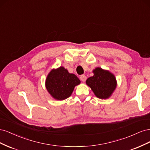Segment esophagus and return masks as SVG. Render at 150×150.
I'll list each match as a JSON object with an SVG mask.
<instances>
[{
	"instance_id": "esophagus-1",
	"label": "esophagus",
	"mask_w": 150,
	"mask_h": 150,
	"mask_svg": "<svg viewBox=\"0 0 150 150\" xmlns=\"http://www.w3.org/2000/svg\"><path fill=\"white\" fill-rule=\"evenodd\" d=\"M86 79H87V78H86V76L85 75H81L80 76V79L81 81H82L83 82H85Z\"/></svg>"
}]
</instances>
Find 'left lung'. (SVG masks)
<instances>
[{
	"mask_svg": "<svg viewBox=\"0 0 150 150\" xmlns=\"http://www.w3.org/2000/svg\"><path fill=\"white\" fill-rule=\"evenodd\" d=\"M93 72L94 75L86 80V84L98 98H109L116 88L115 76L109 71L101 67H96Z\"/></svg>",
	"mask_w": 150,
	"mask_h": 150,
	"instance_id": "obj_1",
	"label": "left lung"
}]
</instances>
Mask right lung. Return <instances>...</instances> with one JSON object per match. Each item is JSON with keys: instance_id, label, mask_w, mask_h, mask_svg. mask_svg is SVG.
I'll list each match as a JSON object with an SVG mask.
<instances>
[{"instance_id": "right-lung-1", "label": "right lung", "mask_w": 150, "mask_h": 150, "mask_svg": "<svg viewBox=\"0 0 150 150\" xmlns=\"http://www.w3.org/2000/svg\"><path fill=\"white\" fill-rule=\"evenodd\" d=\"M81 83L79 78L61 66L49 72L46 79V87L51 96L57 100L69 98L76 86Z\"/></svg>"}]
</instances>
